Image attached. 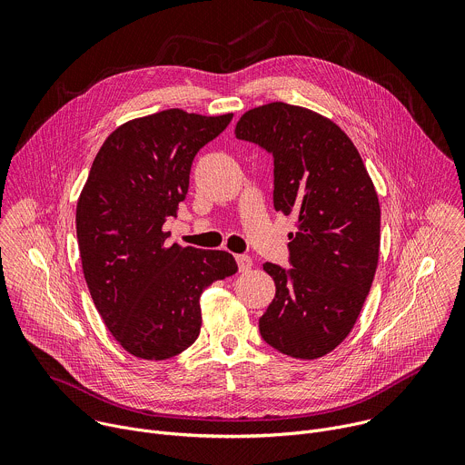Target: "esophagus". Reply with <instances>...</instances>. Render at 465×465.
<instances>
[{
	"label": "esophagus",
	"instance_id": "1",
	"mask_svg": "<svg viewBox=\"0 0 465 465\" xmlns=\"http://www.w3.org/2000/svg\"><path fill=\"white\" fill-rule=\"evenodd\" d=\"M235 259H237V264H239V271H241V272H246V271L252 269V264H253L252 257H248V255H237Z\"/></svg>",
	"mask_w": 465,
	"mask_h": 465
}]
</instances>
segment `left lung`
I'll list each match as a JSON object with an SVG mask.
<instances>
[{"label": "left lung", "mask_w": 465, "mask_h": 465, "mask_svg": "<svg viewBox=\"0 0 465 465\" xmlns=\"http://www.w3.org/2000/svg\"><path fill=\"white\" fill-rule=\"evenodd\" d=\"M235 136L274 156V208L296 219L292 269L264 262L276 296L259 318L262 341L314 361L353 329L371 289L381 246V206L346 132L322 114L269 103L241 115Z\"/></svg>", "instance_id": "8db88e82"}]
</instances>
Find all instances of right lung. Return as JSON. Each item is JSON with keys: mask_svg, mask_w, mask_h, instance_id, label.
Returning <instances> with one entry per match:
<instances>
[{"mask_svg": "<svg viewBox=\"0 0 465 465\" xmlns=\"http://www.w3.org/2000/svg\"><path fill=\"white\" fill-rule=\"evenodd\" d=\"M233 114L180 108L117 126L99 149L77 203V239L92 300L130 355L171 359L201 333L203 292L233 276L224 250L167 244L163 224L189 189L191 163Z\"/></svg>", "mask_w": 465, "mask_h": 465, "instance_id": "add662e5", "label": "right lung"}]
</instances>
